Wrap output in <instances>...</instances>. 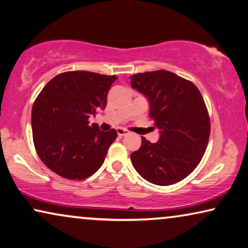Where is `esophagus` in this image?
I'll return each mask as SVG.
<instances>
[{"label":"esophagus","mask_w":248,"mask_h":248,"mask_svg":"<svg viewBox=\"0 0 248 248\" xmlns=\"http://www.w3.org/2000/svg\"><path fill=\"white\" fill-rule=\"evenodd\" d=\"M117 132H118V136H119V137H124V136L128 134V130H125V129H124V128H118Z\"/></svg>","instance_id":"1"}]
</instances>
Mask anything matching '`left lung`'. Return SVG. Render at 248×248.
Here are the masks:
<instances>
[{"mask_svg": "<svg viewBox=\"0 0 248 248\" xmlns=\"http://www.w3.org/2000/svg\"><path fill=\"white\" fill-rule=\"evenodd\" d=\"M130 78L132 88L149 100L154 128L160 130L156 143L141 137V147L130 156L132 165L151 184L178 183L195 170L208 145L210 120L201 91L191 81L166 70Z\"/></svg>", "mask_w": 248, "mask_h": 248, "instance_id": "obj_1", "label": "left lung"}]
</instances>
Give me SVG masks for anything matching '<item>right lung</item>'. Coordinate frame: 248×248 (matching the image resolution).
Masks as SVG:
<instances>
[{"label": "right lung", "instance_id": "obj_1", "mask_svg": "<svg viewBox=\"0 0 248 248\" xmlns=\"http://www.w3.org/2000/svg\"><path fill=\"white\" fill-rule=\"evenodd\" d=\"M116 76L68 71L46 84L32 107L33 142L40 159L57 175L83 180L101 167L117 138L89 124L91 114L107 106Z\"/></svg>", "mask_w": 248, "mask_h": 248}]
</instances>
